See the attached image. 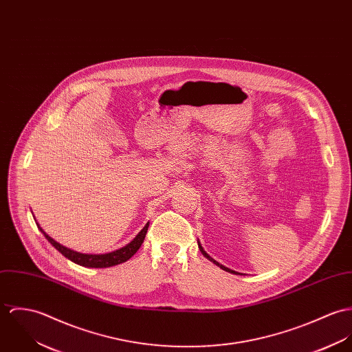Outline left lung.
<instances>
[{"label":"left lung","instance_id":"obj_1","mask_svg":"<svg viewBox=\"0 0 352 352\" xmlns=\"http://www.w3.org/2000/svg\"><path fill=\"white\" fill-rule=\"evenodd\" d=\"M198 248H199V251H201V252H202V255H204V256H206V258H208V259H209V261H212V262H213V263H214V265H217V266H219V267H221V269H223V270H226V272H230V273H236V272H234V270H230V269H228V267H226V266H223V265H220V263H219V262H216V261H214V259H212V258H210V256H209V255H208V254H206V252H205V251H204V248H202V247H201V244H199V243H198Z\"/></svg>","mask_w":352,"mask_h":352}]
</instances>
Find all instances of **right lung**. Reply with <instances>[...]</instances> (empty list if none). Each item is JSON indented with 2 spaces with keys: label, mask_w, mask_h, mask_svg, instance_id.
Instances as JSON below:
<instances>
[{
  "label": "right lung",
  "mask_w": 352,
  "mask_h": 352,
  "mask_svg": "<svg viewBox=\"0 0 352 352\" xmlns=\"http://www.w3.org/2000/svg\"><path fill=\"white\" fill-rule=\"evenodd\" d=\"M148 223L146 224V227L138 234V236L129 243L126 244L125 247L116 250L113 252H109V254H102V255H90V254H79L70 248H66L63 247L62 244L56 243L54 239H51L48 234H45L41 228L40 231L43 232V234L47 237V240L62 254L65 255L67 259H70L72 262L77 263L79 266H85V267H96V269H104V267H111V266H116L120 263H124L126 262L131 256H133L136 254V251L140 248L146 234H147V230H148Z\"/></svg>",
  "instance_id": "right-lung-1"
}]
</instances>
